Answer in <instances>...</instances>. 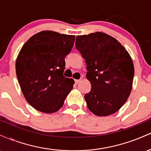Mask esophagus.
Instances as JSON below:
<instances>
[{
	"label": "esophagus",
	"instance_id": "esophagus-1",
	"mask_svg": "<svg viewBox=\"0 0 151 151\" xmlns=\"http://www.w3.org/2000/svg\"><path fill=\"white\" fill-rule=\"evenodd\" d=\"M81 81V79H75V80H74V81H75L76 84H79V83Z\"/></svg>",
	"mask_w": 151,
	"mask_h": 151
}]
</instances>
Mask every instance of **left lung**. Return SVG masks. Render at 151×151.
<instances>
[{"mask_svg":"<svg viewBox=\"0 0 151 151\" xmlns=\"http://www.w3.org/2000/svg\"><path fill=\"white\" fill-rule=\"evenodd\" d=\"M75 45L91 82V91L84 95L88 109L99 116L116 113L132 89L134 67L129 52L115 38L100 32L77 36Z\"/></svg>","mask_w":151,"mask_h":151,"instance_id":"8db88e82","label":"left lung"}]
</instances>
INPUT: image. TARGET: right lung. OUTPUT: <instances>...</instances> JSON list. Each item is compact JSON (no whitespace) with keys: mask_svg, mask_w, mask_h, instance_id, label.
Listing matches in <instances>:
<instances>
[{"mask_svg":"<svg viewBox=\"0 0 151 151\" xmlns=\"http://www.w3.org/2000/svg\"><path fill=\"white\" fill-rule=\"evenodd\" d=\"M75 36L53 31L34 35L22 46L15 63L16 75L26 101L43 113L56 112L73 88L63 75L65 57Z\"/></svg>","mask_w":151,"mask_h":151,"instance_id":"obj_1","label":"right lung"}]
</instances>
